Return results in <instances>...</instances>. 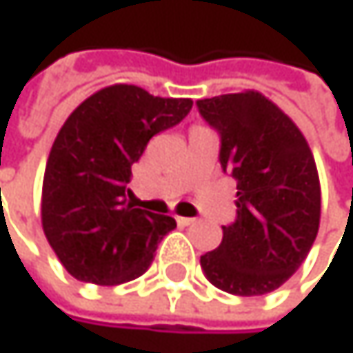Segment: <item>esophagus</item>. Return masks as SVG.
Wrapping results in <instances>:
<instances>
[{
	"instance_id": "obj_1",
	"label": "esophagus",
	"mask_w": 353,
	"mask_h": 353,
	"mask_svg": "<svg viewBox=\"0 0 353 353\" xmlns=\"http://www.w3.org/2000/svg\"><path fill=\"white\" fill-rule=\"evenodd\" d=\"M176 222H179L181 226H191V224L195 222V218H183V216H176Z\"/></svg>"
}]
</instances>
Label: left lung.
Segmentation results:
<instances>
[{"label":"left lung","instance_id":"left-lung-1","mask_svg":"<svg viewBox=\"0 0 353 353\" xmlns=\"http://www.w3.org/2000/svg\"><path fill=\"white\" fill-rule=\"evenodd\" d=\"M222 137L220 162L236 179V220L201 255L208 279L236 296L285 283L306 259L321 222V183L298 125L257 90L197 100Z\"/></svg>","mask_w":353,"mask_h":353}]
</instances>
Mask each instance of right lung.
Instances as JSON below:
<instances>
[{"instance_id": "add662e5", "label": "right lung", "mask_w": 353, "mask_h": 353, "mask_svg": "<svg viewBox=\"0 0 353 353\" xmlns=\"http://www.w3.org/2000/svg\"><path fill=\"white\" fill-rule=\"evenodd\" d=\"M191 106V98L112 84L88 96L59 129L43 179L41 222L76 279L117 285L139 277L162 236L176 228L170 216L133 208L127 183L148 141Z\"/></svg>"}]
</instances>
